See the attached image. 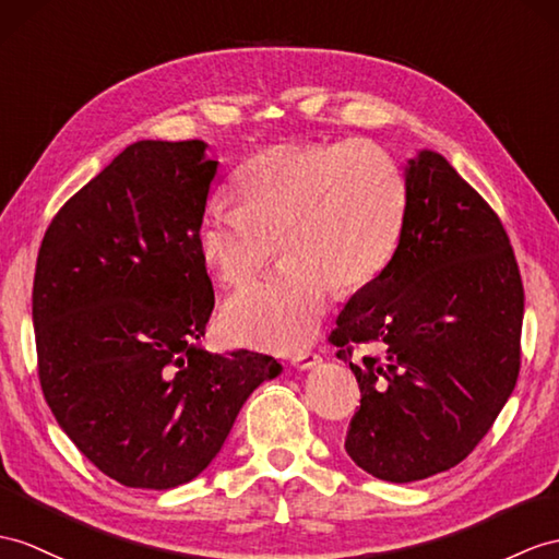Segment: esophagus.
I'll return each instance as SVG.
<instances>
[{
  "label": "esophagus",
  "instance_id": "34e87169",
  "mask_svg": "<svg viewBox=\"0 0 559 559\" xmlns=\"http://www.w3.org/2000/svg\"><path fill=\"white\" fill-rule=\"evenodd\" d=\"M322 362V358L318 353H298V356L292 358V365L296 370H312V367H318Z\"/></svg>",
  "mask_w": 559,
  "mask_h": 559
}]
</instances>
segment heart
I'll list each match as a JSON object with an SVG mask.
<instances>
[{"label": "heart", "mask_w": 559, "mask_h": 559, "mask_svg": "<svg viewBox=\"0 0 559 559\" xmlns=\"http://www.w3.org/2000/svg\"><path fill=\"white\" fill-rule=\"evenodd\" d=\"M233 185L239 206L213 201L199 221L203 263L237 287L277 243L284 267L229 298L223 330L241 346L304 348L330 310V284L358 292L391 263L407 213L403 170L370 140L275 144L243 163Z\"/></svg>", "instance_id": "heart-1"}]
</instances>
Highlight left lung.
I'll use <instances>...</instances> for the list:
<instances>
[{
  "label": "left lung",
  "instance_id": "left-lung-1",
  "mask_svg": "<svg viewBox=\"0 0 559 559\" xmlns=\"http://www.w3.org/2000/svg\"><path fill=\"white\" fill-rule=\"evenodd\" d=\"M399 249L336 318L330 342L360 386L346 453L377 479L455 467L491 429L520 374L524 289L506 227L441 154L405 166ZM353 343L379 354L349 360Z\"/></svg>",
  "mask_w": 559,
  "mask_h": 559
}]
</instances>
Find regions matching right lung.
Returning <instances> with one entry per match:
<instances>
[{
  "instance_id": "obj_1",
  "label": "right lung",
  "mask_w": 559,
  "mask_h": 559,
  "mask_svg": "<svg viewBox=\"0 0 559 559\" xmlns=\"http://www.w3.org/2000/svg\"><path fill=\"white\" fill-rule=\"evenodd\" d=\"M206 142L130 144L53 217L33 284L39 384L78 451L130 488L206 469L282 365L199 346L213 284L197 229L217 160Z\"/></svg>"
}]
</instances>
